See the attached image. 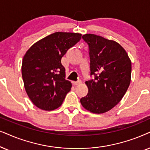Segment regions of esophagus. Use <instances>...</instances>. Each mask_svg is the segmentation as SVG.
I'll use <instances>...</instances> for the list:
<instances>
[{"instance_id": "obj_1", "label": "esophagus", "mask_w": 150, "mask_h": 150, "mask_svg": "<svg viewBox=\"0 0 150 150\" xmlns=\"http://www.w3.org/2000/svg\"><path fill=\"white\" fill-rule=\"evenodd\" d=\"M73 83L75 86H78L81 83V81H73Z\"/></svg>"}]
</instances>
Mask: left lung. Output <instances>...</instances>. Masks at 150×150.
<instances>
[{"label":"left lung","instance_id":"8db88e82","mask_svg":"<svg viewBox=\"0 0 150 150\" xmlns=\"http://www.w3.org/2000/svg\"><path fill=\"white\" fill-rule=\"evenodd\" d=\"M82 38L88 45L91 75L95 79L86 81L88 93L80 102L91 112H106L119 103L128 88L131 60L117 42L91 33Z\"/></svg>","mask_w":150,"mask_h":150}]
</instances>
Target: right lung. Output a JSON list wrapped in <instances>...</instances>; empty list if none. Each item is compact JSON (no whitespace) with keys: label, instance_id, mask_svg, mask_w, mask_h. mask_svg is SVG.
<instances>
[{"label":"right lung","instance_id":"right-lung-1","mask_svg":"<svg viewBox=\"0 0 150 150\" xmlns=\"http://www.w3.org/2000/svg\"><path fill=\"white\" fill-rule=\"evenodd\" d=\"M81 33L55 32L40 40L28 49L22 63L26 93L35 106L53 110L62 103L72 83L66 80L61 59L80 40Z\"/></svg>","mask_w":150,"mask_h":150}]
</instances>
